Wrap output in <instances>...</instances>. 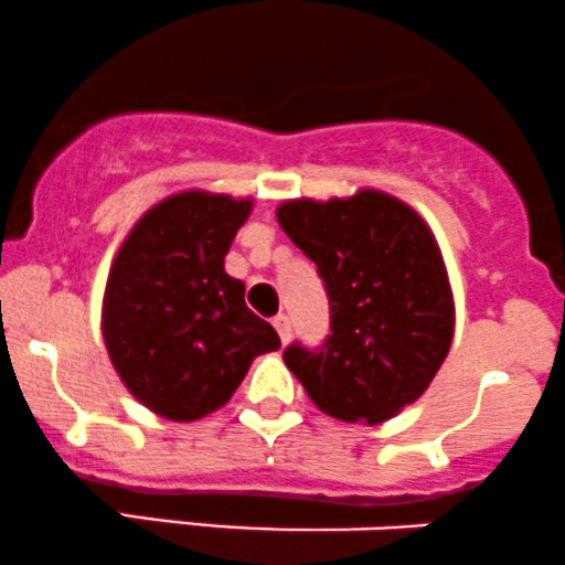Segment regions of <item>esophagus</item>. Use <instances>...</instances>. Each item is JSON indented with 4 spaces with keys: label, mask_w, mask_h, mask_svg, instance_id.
I'll list each match as a JSON object with an SVG mask.
<instances>
[{
    "label": "esophagus",
    "mask_w": 565,
    "mask_h": 565,
    "mask_svg": "<svg viewBox=\"0 0 565 565\" xmlns=\"http://www.w3.org/2000/svg\"><path fill=\"white\" fill-rule=\"evenodd\" d=\"M274 327H276L278 337H281L284 345H287L289 337H291V321H289V316H287V313H278L276 319H274Z\"/></svg>",
    "instance_id": "obj_1"
}]
</instances>
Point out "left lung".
Wrapping results in <instances>:
<instances>
[{"label":"left lung","instance_id":"obj_1","mask_svg":"<svg viewBox=\"0 0 565 565\" xmlns=\"http://www.w3.org/2000/svg\"><path fill=\"white\" fill-rule=\"evenodd\" d=\"M276 215L319 268L332 319L319 348L291 342L284 364L321 412L385 423L427 391L451 348L454 300L436 238L380 191L284 201Z\"/></svg>","mask_w":565,"mask_h":565}]
</instances>
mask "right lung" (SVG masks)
Instances as JSON below:
<instances>
[{
  "mask_svg": "<svg viewBox=\"0 0 565 565\" xmlns=\"http://www.w3.org/2000/svg\"><path fill=\"white\" fill-rule=\"evenodd\" d=\"M249 210V199L174 193L138 220L108 274L103 337L114 369L174 423L228 404L252 361L281 348L223 268Z\"/></svg>",
  "mask_w": 565,
  "mask_h": 565,
  "instance_id": "right-lung-1",
  "label": "right lung"
}]
</instances>
